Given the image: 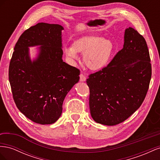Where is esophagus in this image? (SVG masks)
Here are the masks:
<instances>
[{"instance_id":"esophagus-1","label":"esophagus","mask_w":160,"mask_h":160,"mask_svg":"<svg viewBox=\"0 0 160 160\" xmlns=\"http://www.w3.org/2000/svg\"><path fill=\"white\" fill-rule=\"evenodd\" d=\"M79 77H80V81H85L86 80V77L83 73H81Z\"/></svg>"}]
</instances>
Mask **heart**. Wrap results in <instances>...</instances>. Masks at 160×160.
I'll use <instances>...</instances> for the list:
<instances>
[{
	"instance_id": "heart-1",
	"label": "heart",
	"mask_w": 160,
	"mask_h": 160,
	"mask_svg": "<svg viewBox=\"0 0 160 160\" xmlns=\"http://www.w3.org/2000/svg\"><path fill=\"white\" fill-rule=\"evenodd\" d=\"M113 49L112 42L105 38L85 36L75 41L72 46L64 49L66 57L74 61L78 59L77 52L83 54V62L88 69L96 71L107 63Z\"/></svg>"
}]
</instances>
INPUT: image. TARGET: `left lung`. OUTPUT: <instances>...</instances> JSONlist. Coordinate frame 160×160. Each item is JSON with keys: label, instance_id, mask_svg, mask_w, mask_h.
Instances as JSON below:
<instances>
[{"label": "left lung", "instance_id": "obj_1", "mask_svg": "<svg viewBox=\"0 0 160 160\" xmlns=\"http://www.w3.org/2000/svg\"><path fill=\"white\" fill-rule=\"evenodd\" d=\"M151 77L146 41L137 30L129 27L125 31L123 49L107 67L87 79L92 118L105 125L124 122L142 104Z\"/></svg>", "mask_w": 160, "mask_h": 160}]
</instances>
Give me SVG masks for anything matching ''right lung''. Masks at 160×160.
<instances>
[{
    "label": "right lung",
    "mask_w": 160,
    "mask_h": 160,
    "mask_svg": "<svg viewBox=\"0 0 160 160\" xmlns=\"http://www.w3.org/2000/svg\"><path fill=\"white\" fill-rule=\"evenodd\" d=\"M57 24L39 22L28 28L14 48L8 79L17 108L33 122L52 124L62 113L67 94L79 80L80 71L62 61L61 31ZM40 45L32 62L28 47Z\"/></svg>",
    "instance_id": "1"
}]
</instances>
